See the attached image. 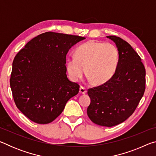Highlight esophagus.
Returning <instances> with one entry per match:
<instances>
[{
	"mask_svg": "<svg viewBox=\"0 0 156 156\" xmlns=\"http://www.w3.org/2000/svg\"><path fill=\"white\" fill-rule=\"evenodd\" d=\"M79 92H80V94H84L87 93V89L85 87H84L83 86H80V90H79Z\"/></svg>",
	"mask_w": 156,
	"mask_h": 156,
	"instance_id": "1",
	"label": "esophagus"
}]
</instances>
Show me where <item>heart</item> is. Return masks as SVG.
<instances>
[{"label":"heart","mask_w":156,"mask_h":156,"mask_svg":"<svg viewBox=\"0 0 156 156\" xmlns=\"http://www.w3.org/2000/svg\"><path fill=\"white\" fill-rule=\"evenodd\" d=\"M75 57L66 61V68L73 80H78L85 74L92 83L100 84L112 78L117 69L119 52L114 44L90 41L76 49Z\"/></svg>","instance_id":"b5f03b06"}]
</instances>
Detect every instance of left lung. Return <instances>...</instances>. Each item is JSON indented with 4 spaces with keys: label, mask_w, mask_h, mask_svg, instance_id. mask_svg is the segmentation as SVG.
<instances>
[{
    "label": "left lung",
    "mask_w": 156,
    "mask_h": 156,
    "mask_svg": "<svg viewBox=\"0 0 156 156\" xmlns=\"http://www.w3.org/2000/svg\"><path fill=\"white\" fill-rule=\"evenodd\" d=\"M119 52L118 67L112 78L101 85L89 89L91 103L87 115L100 126L117 125L133 114L145 90V68L140 57L127 42L115 36H107Z\"/></svg>",
    "instance_id": "obj_1"
}]
</instances>
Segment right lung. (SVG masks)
Here are the masks:
<instances>
[{"label": "right lung", "mask_w": 156, "mask_h": 156, "mask_svg": "<svg viewBox=\"0 0 156 156\" xmlns=\"http://www.w3.org/2000/svg\"><path fill=\"white\" fill-rule=\"evenodd\" d=\"M84 37L45 32L31 39L15 56L10 87L15 104L26 117L38 124L54 121L79 84L67 77L66 56Z\"/></svg>", "instance_id": "right-lung-1"}]
</instances>
